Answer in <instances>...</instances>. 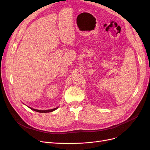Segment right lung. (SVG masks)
<instances>
[{
  "label": "right lung",
  "mask_w": 150,
  "mask_h": 150,
  "mask_svg": "<svg viewBox=\"0 0 150 150\" xmlns=\"http://www.w3.org/2000/svg\"><path fill=\"white\" fill-rule=\"evenodd\" d=\"M30 109L33 110V111H35L36 112H41V113H45V112H53L54 111H55V110L57 109L58 108V107L57 108H55L54 109H47V110H38V109H33L32 108H30V107H28Z\"/></svg>",
  "instance_id": "1"
}]
</instances>
